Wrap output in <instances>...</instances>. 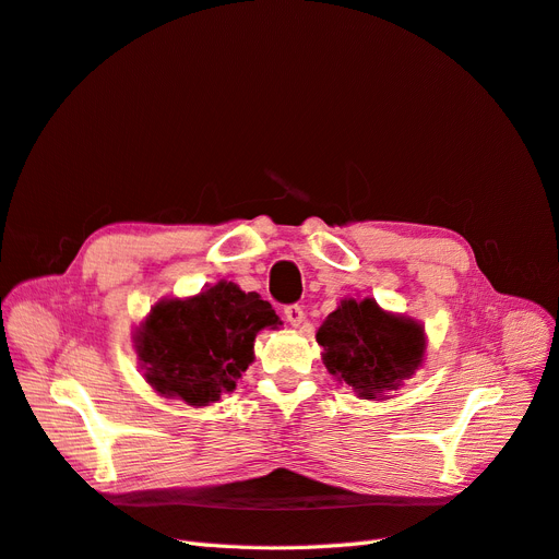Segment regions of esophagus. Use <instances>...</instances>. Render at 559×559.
<instances>
[{
    "label": "esophagus",
    "instance_id": "34e87169",
    "mask_svg": "<svg viewBox=\"0 0 559 559\" xmlns=\"http://www.w3.org/2000/svg\"><path fill=\"white\" fill-rule=\"evenodd\" d=\"M284 319H286L288 325L300 328L302 321H305V311H302L300 305H288V307H284Z\"/></svg>",
    "mask_w": 559,
    "mask_h": 559
}]
</instances>
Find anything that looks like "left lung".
<instances>
[{"label":"left lung","instance_id":"left-lung-1","mask_svg":"<svg viewBox=\"0 0 559 559\" xmlns=\"http://www.w3.org/2000/svg\"><path fill=\"white\" fill-rule=\"evenodd\" d=\"M321 360L360 399L385 401L415 376L427 353V332L411 317L383 309L373 298H344L317 332Z\"/></svg>","mask_w":559,"mask_h":559}]
</instances>
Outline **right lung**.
I'll list each match as a JSON object with an SVG mask.
<instances>
[{
  "label": "right lung",
  "mask_w": 559,
  "mask_h": 559,
  "mask_svg": "<svg viewBox=\"0 0 559 559\" xmlns=\"http://www.w3.org/2000/svg\"><path fill=\"white\" fill-rule=\"evenodd\" d=\"M282 325L273 305L222 280L188 298H163L132 332L146 383L188 406L217 404L254 362V340Z\"/></svg>",
  "instance_id": "obj_1"
}]
</instances>
